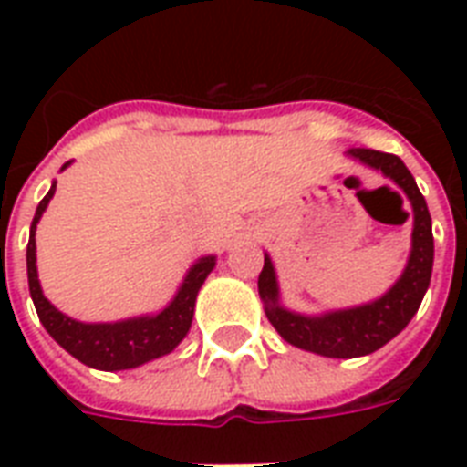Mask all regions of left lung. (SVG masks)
I'll list each match as a JSON object with an SVG mask.
<instances>
[{
	"mask_svg": "<svg viewBox=\"0 0 467 467\" xmlns=\"http://www.w3.org/2000/svg\"><path fill=\"white\" fill-rule=\"evenodd\" d=\"M347 155L366 167L383 171L405 191V196L412 203V252H410L402 276L385 296L366 306L332 310L325 315H300V312L285 310L278 303L276 271L269 254H264V269L259 274V296L264 300V312L271 325L276 327V332L293 347L329 356V358H356V356L373 354L385 347L392 337H398L420 310L421 298L431 281V266H434L431 215L405 161L388 152L366 148H351ZM407 215L410 213H405V218Z\"/></svg>",
	"mask_w": 467,
	"mask_h": 467,
	"instance_id": "left-lung-1",
	"label": "left lung"
}]
</instances>
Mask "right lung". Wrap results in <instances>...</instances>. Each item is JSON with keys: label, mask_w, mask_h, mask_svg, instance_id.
<instances>
[{"label": "right lung", "mask_w": 467, "mask_h": 467, "mask_svg": "<svg viewBox=\"0 0 467 467\" xmlns=\"http://www.w3.org/2000/svg\"><path fill=\"white\" fill-rule=\"evenodd\" d=\"M69 164V161H67ZM62 164V169L67 167ZM55 193V182L46 198L36 208L31 223V237L26 247V266H28V291H31L33 306L38 312L40 322L47 329V334L60 344L67 354H72L77 361L97 370H128L138 368L142 363L160 358L179 347V341L186 337L193 319V307H196V296L201 285L208 278V274L215 266V256H203L189 269L186 278L179 285L174 300L157 315H142V317L120 319V322H77L60 312L50 300L43 296L38 281V269H36V225L40 215L50 203Z\"/></svg>", "instance_id": "obj_1"}]
</instances>
